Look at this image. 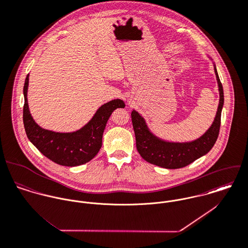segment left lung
Listing matches in <instances>:
<instances>
[{
  "label": "left lung",
  "instance_id": "1",
  "mask_svg": "<svg viewBox=\"0 0 248 248\" xmlns=\"http://www.w3.org/2000/svg\"><path fill=\"white\" fill-rule=\"evenodd\" d=\"M215 72L219 89V105L217 112L210 129L198 140L186 143L165 142L154 137L139 112L131 113L133 128L136 136L137 149L146 162L168 169L182 168L193 163L198 158L207 154L215 145L220 129L221 109L224 103L223 87L219 80L217 68Z\"/></svg>",
  "mask_w": 248,
  "mask_h": 248
}]
</instances>
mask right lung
<instances>
[{"instance_id":"1","label":"right lung","mask_w":248,"mask_h":248,"mask_svg":"<svg viewBox=\"0 0 248 248\" xmlns=\"http://www.w3.org/2000/svg\"><path fill=\"white\" fill-rule=\"evenodd\" d=\"M28 85L29 75L24 84L23 108L27 137L45 157L58 165L77 166L92 160L102 146L103 133L110 114L115 108L125 107L122 100H112L104 104L81 130L74 133H55L42 129L32 119L28 106Z\"/></svg>"}]
</instances>
